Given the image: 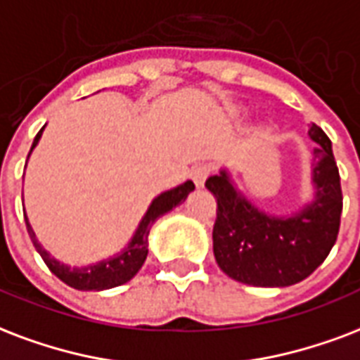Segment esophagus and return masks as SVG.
<instances>
[{
    "label": "esophagus",
    "mask_w": 360,
    "mask_h": 360,
    "mask_svg": "<svg viewBox=\"0 0 360 360\" xmlns=\"http://www.w3.org/2000/svg\"><path fill=\"white\" fill-rule=\"evenodd\" d=\"M211 174V166L210 164H198V166H194L192 168V181H194V185L198 186H204L205 185V179L210 177Z\"/></svg>",
    "instance_id": "esophagus-1"
}]
</instances>
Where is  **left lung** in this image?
<instances>
[{
	"label": "left lung",
	"instance_id": "8db88e82",
	"mask_svg": "<svg viewBox=\"0 0 360 360\" xmlns=\"http://www.w3.org/2000/svg\"><path fill=\"white\" fill-rule=\"evenodd\" d=\"M314 149L315 200L290 217L262 213L236 191L229 174L205 181L217 200L213 253L229 278L253 287H289L311 276L336 243L342 186L333 143L317 124Z\"/></svg>",
	"mask_w": 360,
	"mask_h": 360
}]
</instances>
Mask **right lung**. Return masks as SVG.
Returning <instances> with one entry per match:
<instances>
[{
    "label": "right lung",
    "instance_id": "right-lung-1",
    "mask_svg": "<svg viewBox=\"0 0 360 360\" xmlns=\"http://www.w3.org/2000/svg\"><path fill=\"white\" fill-rule=\"evenodd\" d=\"M45 128V126H43ZM43 128L39 130V134L35 136L34 145L30 153L34 150V147L39 141L41 134H43ZM194 191V183L192 181H186L183 185L175 186L172 191L162 192L160 196H156L153 200V204L149 205V210L145 213V217L141 219V223L137 226L136 234L131 238V241L128 243L122 253H119L113 259L101 260V262H96V264L84 266V268H71V266H65L62 262H58L56 259H52L51 255L46 253L45 249L41 247V243L35 238L34 230L27 223L26 219V226H27V234L34 241L35 249L37 253L41 255V259L45 260V264L49 266V270L56 276L58 279H62L65 285H70L77 290H105V289H113V287H119V285L130 281L137 271L141 270L145 259H147V253H149V232L150 226L155 224V221L158 217L166 215L168 211H172L174 207L185 202V198Z\"/></svg>",
    "mask_w": 360,
    "mask_h": 360
}]
</instances>
